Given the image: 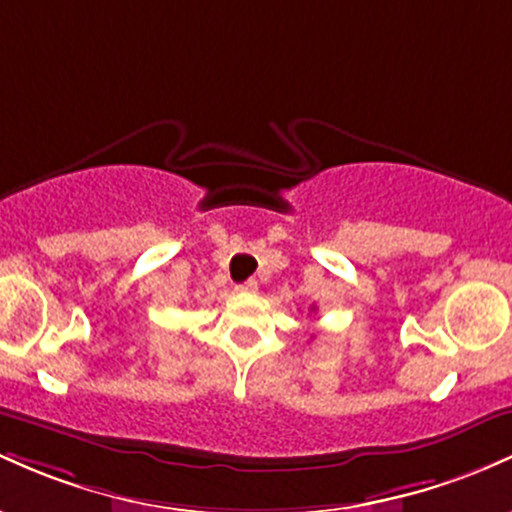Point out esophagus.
I'll list each match as a JSON object with an SVG mask.
<instances>
[{
    "mask_svg": "<svg viewBox=\"0 0 512 512\" xmlns=\"http://www.w3.org/2000/svg\"><path fill=\"white\" fill-rule=\"evenodd\" d=\"M237 290L239 292H256L258 290V280H246V283H241V285H237Z\"/></svg>",
    "mask_w": 512,
    "mask_h": 512,
    "instance_id": "obj_1",
    "label": "esophagus"
}]
</instances>
